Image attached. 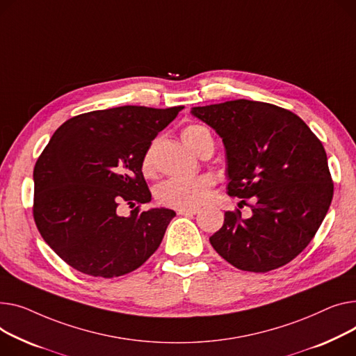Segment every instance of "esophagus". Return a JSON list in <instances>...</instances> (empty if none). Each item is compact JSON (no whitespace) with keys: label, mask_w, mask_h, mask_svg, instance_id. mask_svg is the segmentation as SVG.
<instances>
[{"label":"esophagus","mask_w":356,"mask_h":356,"mask_svg":"<svg viewBox=\"0 0 356 356\" xmlns=\"http://www.w3.org/2000/svg\"><path fill=\"white\" fill-rule=\"evenodd\" d=\"M199 213V209H179L177 210V215L180 216H193Z\"/></svg>","instance_id":"obj_1"}]
</instances>
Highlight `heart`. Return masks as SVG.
<instances>
[{
    "mask_svg": "<svg viewBox=\"0 0 356 356\" xmlns=\"http://www.w3.org/2000/svg\"><path fill=\"white\" fill-rule=\"evenodd\" d=\"M181 140L184 145L199 154L204 146H213V138L210 131L202 124H187L181 130ZM141 172L145 176L152 177L156 172L154 163V143L150 145L143 153L140 163ZM213 180L210 176H197L191 180L170 179L163 181L156 188V199L161 206L173 209H195L203 204L211 193Z\"/></svg>",
    "mask_w": 356,
    "mask_h": 356,
    "instance_id": "heart-1",
    "label": "heart"
}]
</instances>
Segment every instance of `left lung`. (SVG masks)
I'll return each instance as SVG.
<instances>
[{
  "instance_id": "1",
  "label": "left lung",
  "mask_w": 356,
  "mask_h": 356,
  "mask_svg": "<svg viewBox=\"0 0 356 356\" xmlns=\"http://www.w3.org/2000/svg\"><path fill=\"white\" fill-rule=\"evenodd\" d=\"M215 129L227 156V195L253 197V215L225 213L209 239L226 262L265 273L289 264L316 234L334 196L321 140L295 113L275 104L233 100L195 107Z\"/></svg>"
}]
</instances>
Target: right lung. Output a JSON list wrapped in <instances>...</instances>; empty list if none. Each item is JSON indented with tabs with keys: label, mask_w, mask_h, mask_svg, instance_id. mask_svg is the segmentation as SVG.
<instances>
[{
	"label": "right lung",
	"mask_w": 356,
	"mask_h": 356,
	"mask_svg": "<svg viewBox=\"0 0 356 356\" xmlns=\"http://www.w3.org/2000/svg\"><path fill=\"white\" fill-rule=\"evenodd\" d=\"M184 106H123L71 117L34 168L33 216L45 243L73 269L117 277L143 265L176 213L141 210L152 193L140 163ZM134 210L126 218L118 206Z\"/></svg>",
	"instance_id": "add662e5"
}]
</instances>
